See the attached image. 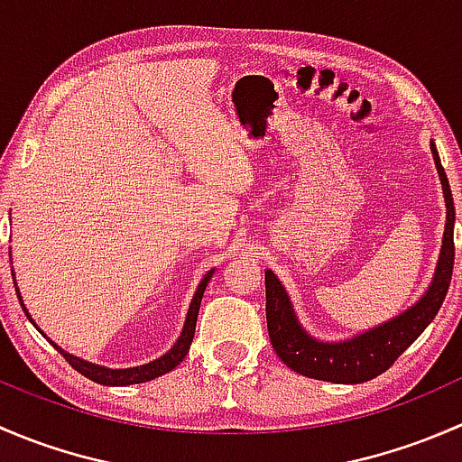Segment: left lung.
<instances>
[{
    "instance_id": "1",
    "label": "left lung",
    "mask_w": 462,
    "mask_h": 462,
    "mask_svg": "<svg viewBox=\"0 0 462 462\" xmlns=\"http://www.w3.org/2000/svg\"><path fill=\"white\" fill-rule=\"evenodd\" d=\"M433 161L440 174L442 192L447 203V226L442 236L440 259H438L433 282L422 295V300L395 319L377 326V328L362 333L348 342L324 344L309 337L295 318L291 300L273 273H265V321H268L270 344L274 353L282 357L286 366L297 374L337 384H360L384 374L409 346L418 339V335L430 326L445 301L454 270V199H451L449 180L440 165L436 147L431 143Z\"/></svg>"
}]
</instances>
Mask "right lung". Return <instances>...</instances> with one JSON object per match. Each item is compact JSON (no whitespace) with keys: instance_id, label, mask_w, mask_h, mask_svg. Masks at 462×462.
Masks as SVG:
<instances>
[{"instance_id":"add662e5","label":"right lung","mask_w":462,"mask_h":462,"mask_svg":"<svg viewBox=\"0 0 462 462\" xmlns=\"http://www.w3.org/2000/svg\"><path fill=\"white\" fill-rule=\"evenodd\" d=\"M209 277H212V270H209V273L201 279V283H199V291H197V295H194L192 304H189L188 319H185L183 333H180L179 342L174 344V348H171L170 353H165V356L158 357V360L149 362V365L136 366V369H105V366L88 365V362L80 360V357L69 356L67 351H62V348L55 346V344H53V346L58 348L60 356H62L64 360H67L69 365H71L73 369L78 371V374H82L85 377H88V380L97 382V384H105V386L141 384V382H147V380H153V377H158V375L170 374V371L176 369V366H179L180 362L185 360V356H188L189 344H192V339H194V330H197L199 309H201L203 292H205V286H208ZM17 297H20V295H17ZM22 306H24V304H22ZM24 313H26V309H24ZM26 315H29V313H26Z\"/></svg>"}]
</instances>
